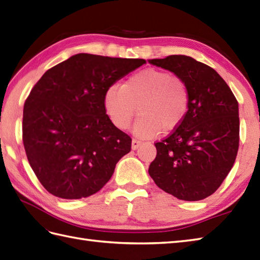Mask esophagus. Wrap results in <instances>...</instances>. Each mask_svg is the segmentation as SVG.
Wrapping results in <instances>:
<instances>
[{"label": "esophagus", "instance_id": "obj_1", "mask_svg": "<svg viewBox=\"0 0 260 260\" xmlns=\"http://www.w3.org/2000/svg\"><path fill=\"white\" fill-rule=\"evenodd\" d=\"M141 145H142V142L141 141H137V140H133L132 141V149H138L141 147Z\"/></svg>", "mask_w": 260, "mask_h": 260}]
</instances>
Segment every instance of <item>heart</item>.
Segmentation results:
<instances>
[{"instance_id": "b5f03b06", "label": "heart", "mask_w": 260, "mask_h": 260, "mask_svg": "<svg viewBox=\"0 0 260 260\" xmlns=\"http://www.w3.org/2000/svg\"><path fill=\"white\" fill-rule=\"evenodd\" d=\"M189 103V90L182 78L155 68L136 72L123 85L108 86L103 99L108 118L118 129H127L140 108L134 133L142 138L154 137L161 128H177L187 116Z\"/></svg>"}]
</instances>
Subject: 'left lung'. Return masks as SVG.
<instances>
[{"instance_id":"left-lung-1","label":"left lung","mask_w":260,"mask_h":260,"mask_svg":"<svg viewBox=\"0 0 260 260\" xmlns=\"http://www.w3.org/2000/svg\"><path fill=\"white\" fill-rule=\"evenodd\" d=\"M186 83L187 116L155 143L148 173L160 189L178 199L202 201L218 189L231 172L239 145L238 102L217 72L186 55L149 59Z\"/></svg>"}]
</instances>
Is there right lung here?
I'll use <instances>...</instances> for the list:
<instances>
[{
	"mask_svg": "<svg viewBox=\"0 0 260 260\" xmlns=\"http://www.w3.org/2000/svg\"><path fill=\"white\" fill-rule=\"evenodd\" d=\"M146 63L81 53L47 70L24 103L23 144L34 174L52 195L88 197L103 188L132 138L113 125L108 86Z\"/></svg>",
	"mask_w": 260,
	"mask_h": 260,
	"instance_id": "right-lung-1",
	"label": "right lung"
}]
</instances>
